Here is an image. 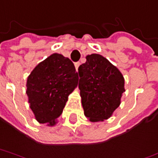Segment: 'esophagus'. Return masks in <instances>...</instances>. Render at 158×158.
I'll return each mask as SVG.
<instances>
[{"mask_svg":"<svg viewBox=\"0 0 158 158\" xmlns=\"http://www.w3.org/2000/svg\"><path fill=\"white\" fill-rule=\"evenodd\" d=\"M80 66V62H76L75 63V67H76V69H77V71L78 70V68Z\"/></svg>","mask_w":158,"mask_h":158,"instance_id":"obj_1","label":"esophagus"}]
</instances>
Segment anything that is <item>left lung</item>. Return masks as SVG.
I'll return each instance as SVG.
<instances>
[{"mask_svg": "<svg viewBox=\"0 0 158 158\" xmlns=\"http://www.w3.org/2000/svg\"><path fill=\"white\" fill-rule=\"evenodd\" d=\"M81 105L92 123L109 119L121 103L124 78L120 70L98 54L86 56L78 69Z\"/></svg>", "mask_w": 158, "mask_h": 158, "instance_id": "1", "label": "left lung"}]
</instances>
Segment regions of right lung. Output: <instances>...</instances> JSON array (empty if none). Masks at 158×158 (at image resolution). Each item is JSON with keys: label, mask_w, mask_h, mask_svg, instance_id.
<instances>
[{"label": "right lung", "mask_w": 158, "mask_h": 158, "mask_svg": "<svg viewBox=\"0 0 158 158\" xmlns=\"http://www.w3.org/2000/svg\"><path fill=\"white\" fill-rule=\"evenodd\" d=\"M78 80L73 62L61 54H52L37 64L27 77L26 93L38 123L56 124Z\"/></svg>", "instance_id": "right-lung-1"}]
</instances>
